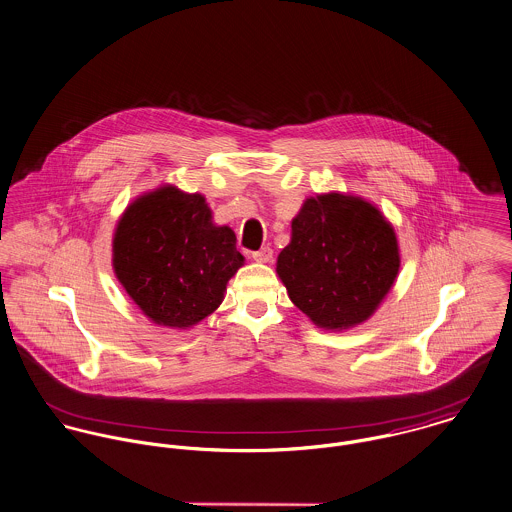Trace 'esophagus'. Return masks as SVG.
<instances>
[{
    "label": "esophagus",
    "mask_w": 512,
    "mask_h": 512,
    "mask_svg": "<svg viewBox=\"0 0 512 512\" xmlns=\"http://www.w3.org/2000/svg\"><path fill=\"white\" fill-rule=\"evenodd\" d=\"M253 259L257 263H271L273 261V249L267 245V247H261L259 251H253Z\"/></svg>",
    "instance_id": "1"
}]
</instances>
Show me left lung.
I'll use <instances>...</instances> for the list:
<instances>
[{
    "mask_svg": "<svg viewBox=\"0 0 512 512\" xmlns=\"http://www.w3.org/2000/svg\"><path fill=\"white\" fill-rule=\"evenodd\" d=\"M397 271L394 228L370 202L339 193L304 202L276 261L294 306L325 329L368 319Z\"/></svg>",
    "mask_w": 512,
    "mask_h": 512,
    "instance_id": "left-lung-1",
    "label": "left lung"
}]
</instances>
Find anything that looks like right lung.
<instances>
[{
	"mask_svg": "<svg viewBox=\"0 0 512 512\" xmlns=\"http://www.w3.org/2000/svg\"><path fill=\"white\" fill-rule=\"evenodd\" d=\"M113 265L130 298L150 319L189 327L220 306L243 255L236 234L212 224L204 198L161 187L122 214Z\"/></svg>",
	"mask_w": 512,
	"mask_h": 512,
	"instance_id": "1",
	"label": "right lung"
}]
</instances>
